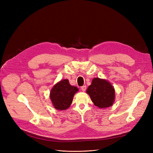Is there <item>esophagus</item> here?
Returning <instances> with one entry per match:
<instances>
[{"label":"esophagus","mask_w":153,"mask_h":153,"mask_svg":"<svg viewBox=\"0 0 153 153\" xmlns=\"http://www.w3.org/2000/svg\"><path fill=\"white\" fill-rule=\"evenodd\" d=\"M81 89H82V91L83 92L85 91V90H86V86H85V85H84V86L81 87Z\"/></svg>","instance_id":"34e87169"}]
</instances>
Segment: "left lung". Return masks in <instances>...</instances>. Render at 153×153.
I'll return each instance as SVG.
<instances>
[{
    "label": "left lung",
    "instance_id": "8db88e82",
    "mask_svg": "<svg viewBox=\"0 0 153 153\" xmlns=\"http://www.w3.org/2000/svg\"><path fill=\"white\" fill-rule=\"evenodd\" d=\"M86 92L94 105L98 108H106L114 104L115 89L107 80L99 78H93Z\"/></svg>",
    "mask_w": 153,
    "mask_h": 153
}]
</instances>
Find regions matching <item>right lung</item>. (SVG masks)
<instances>
[{
  "mask_svg": "<svg viewBox=\"0 0 153 153\" xmlns=\"http://www.w3.org/2000/svg\"><path fill=\"white\" fill-rule=\"evenodd\" d=\"M78 91V88L69 84L68 80L64 79L57 83L50 94L54 108L59 110L68 108L72 103L74 95Z\"/></svg>",
  "mask_w": 153,
  "mask_h": 153,
  "instance_id": "right-lung-1",
  "label": "right lung"
}]
</instances>
